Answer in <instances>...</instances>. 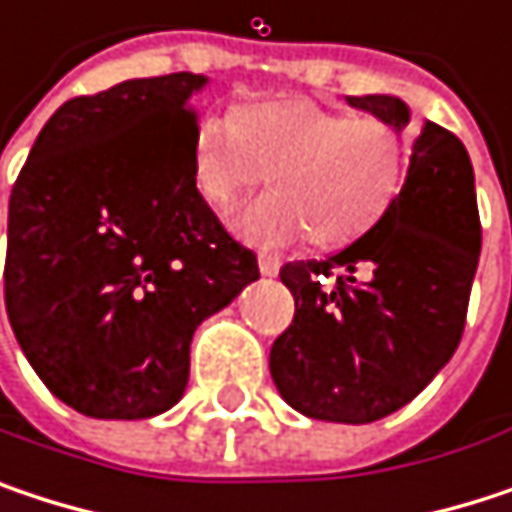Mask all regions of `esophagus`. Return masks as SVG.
I'll return each instance as SVG.
<instances>
[{
    "label": "esophagus",
    "instance_id": "1",
    "mask_svg": "<svg viewBox=\"0 0 512 512\" xmlns=\"http://www.w3.org/2000/svg\"><path fill=\"white\" fill-rule=\"evenodd\" d=\"M257 266H260L263 275L272 278V275H278V269H281V257L269 255V252H260V255H257Z\"/></svg>",
    "mask_w": 512,
    "mask_h": 512
}]
</instances>
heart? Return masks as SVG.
Returning a JSON list of instances; mask_svg holds the SVG:
<instances>
[{
  "mask_svg": "<svg viewBox=\"0 0 512 512\" xmlns=\"http://www.w3.org/2000/svg\"><path fill=\"white\" fill-rule=\"evenodd\" d=\"M192 180L210 207H231L269 174L272 192L231 213V231L263 249L305 240L344 246L394 201L406 148L376 118H347L311 100L257 103L231 118L204 115L192 130Z\"/></svg>",
  "mask_w": 512,
  "mask_h": 512,
  "instance_id": "b5f03b06",
  "label": "heart"
}]
</instances>
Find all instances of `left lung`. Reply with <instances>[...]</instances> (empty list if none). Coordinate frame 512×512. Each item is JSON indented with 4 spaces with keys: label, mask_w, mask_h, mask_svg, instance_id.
I'll list each match as a JSON object with an SVG mask.
<instances>
[{
    "label": "left lung",
    "mask_w": 512,
    "mask_h": 512,
    "mask_svg": "<svg viewBox=\"0 0 512 512\" xmlns=\"http://www.w3.org/2000/svg\"><path fill=\"white\" fill-rule=\"evenodd\" d=\"M347 103L412 136L406 180L344 252L281 266L296 314L269 350V373L296 412L370 424L415 400L457 353L480 216L474 168L454 133L433 121L412 127L409 106L391 94Z\"/></svg>",
    "instance_id": "8db88e82"
}]
</instances>
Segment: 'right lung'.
I'll list each match as a JSON object with an SVG mask.
<instances>
[{
    "instance_id": "1",
    "label": "right lung",
    "mask_w": 512,
    "mask_h": 512,
    "mask_svg": "<svg viewBox=\"0 0 512 512\" xmlns=\"http://www.w3.org/2000/svg\"><path fill=\"white\" fill-rule=\"evenodd\" d=\"M207 82L168 73L67 100L11 189V329L44 385L88 418L171 409L195 329L260 278L192 180L189 100Z\"/></svg>"
}]
</instances>
